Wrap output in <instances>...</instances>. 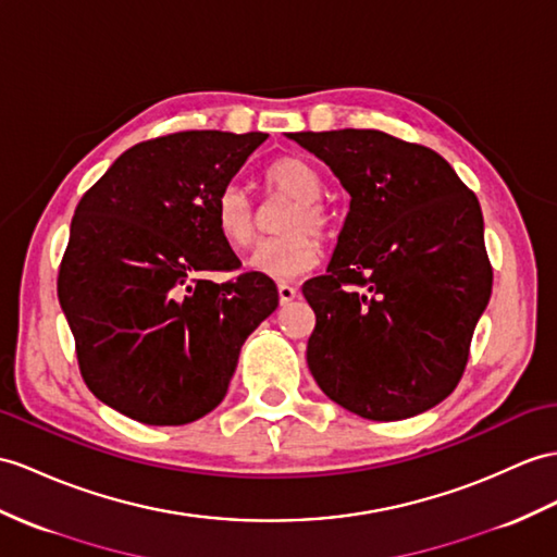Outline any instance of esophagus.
<instances>
[{
  "label": "esophagus",
  "instance_id": "obj_1",
  "mask_svg": "<svg viewBox=\"0 0 557 557\" xmlns=\"http://www.w3.org/2000/svg\"><path fill=\"white\" fill-rule=\"evenodd\" d=\"M295 297H297V288L295 286H290V283H278V300H281V305L293 302Z\"/></svg>",
  "mask_w": 557,
  "mask_h": 557
}]
</instances>
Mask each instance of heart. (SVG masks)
<instances>
[{
	"mask_svg": "<svg viewBox=\"0 0 557 557\" xmlns=\"http://www.w3.org/2000/svg\"><path fill=\"white\" fill-rule=\"evenodd\" d=\"M262 184L267 194L290 198V206L281 220L283 236L262 240L248 257L246 267L274 281L307 274L321 260L319 234H331L335 226L331 208L321 200V174L302 158L281 156L267 165ZM214 226L216 234L234 250L250 246L257 212L246 188L236 184L222 188L214 200Z\"/></svg>",
	"mask_w": 557,
	"mask_h": 557,
	"instance_id": "b5f03b06",
	"label": "heart"
}]
</instances>
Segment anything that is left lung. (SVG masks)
Returning <instances> with one entry per match:
<instances>
[{"label":"left lung","mask_w":557,"mask_h":557,"mask_svg":"<svg viewBox=\"0 0 557 557\" xmlns=\"http://www.w3.org/2000/svg\"><path fill=\"white\" fill-rule=\"evenodd\" d=\"M333 170L349 212L329 271L302 286L307 363L335 404L401 420L446 399L492 297L478 196L440 153L377 129L295 132Z\"/></svg>","instance_id":"1"}]
</instances>
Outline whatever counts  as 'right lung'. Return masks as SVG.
<instances>
[{"instance_id": "add662e5", "label": "right lung", "mask_w": 557, "mask_h": 557, "mask_svg": "<svg viewBox=\"0 0 557 557\" xmlns=\"http://www.w3.org/2000/svg\"><path fill=\"white\" fill-rule=\"evenodd\" d=\"M269 134L176 132L132 146L77 202L59 302L94 397L146 425H186L228 389L246 337L278 307L240 267L214 200Z\"/></svg>"}]
</instances>
